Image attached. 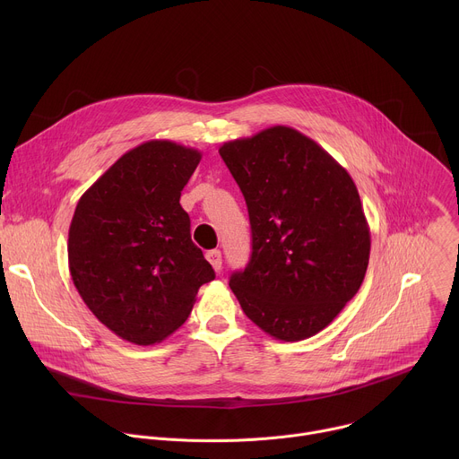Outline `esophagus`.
Listing matches in <instances>:
<instances>
[{"label": "esophagus", "instance_id": "esophagus-1", "mask_svg": "<svg viewBox=\"0 0 459 459\" xmlns=\"http://www.w3.org/2000/svg\"><path fill=\"white\" fill-rule=\"evenodd\" d=\"M207 259H209V264L212 265V269H214L216 273L221 271V252H220L218 248L209 250V252H207Z\"/></svg>", "mask_w": 459, "mask_h": 459}]
</instances>
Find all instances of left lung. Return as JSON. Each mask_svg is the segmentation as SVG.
Here are the masks:
<instances>
[{
  "instance_id": "1",
  "label": "left lung",
  "mask_w": 459,
  "mask_h": 459,
  "mask_svg": "<svg viewBox=\"0 0 459 459\" xmlns=\"http://www.w3.org/2000/svg\"><path fill=\"white\" fill-rule=\"evenodd\" d=\"M252 229L248 265L230 276L243 312L281 342L323 331L359 290L370 230L351 174L285 125L227 142Z\"/></svg>"
}]
</instances>
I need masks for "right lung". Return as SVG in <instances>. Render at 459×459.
Listing matches in <instances>:
<instances>
[{"mask_svg": "<svg viewBox=\"0 0 459 459\" xmlns=\"http://www.w3.org/2000/svg\"><path fill=\"white\" fill-rule=\"evenodd\" d=\"M200 160V151L169 140L145 142L107 169L76 205L67 245L74 287L125 342H163L216 276L179 205Z\"/></svg>", "mask_w": 459, "mask_h": 459, "instance_id": "obj_1", "label": "right lung"}]
</instances>
